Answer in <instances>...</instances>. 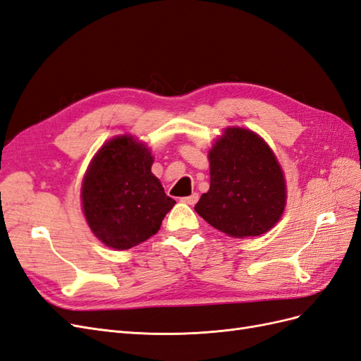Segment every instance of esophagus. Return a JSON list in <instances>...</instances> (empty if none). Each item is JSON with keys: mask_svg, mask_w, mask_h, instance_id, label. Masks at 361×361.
I'll use <instances>...</instances> for the list:
<instances>
[{"mask_svg": "<svg viewBox=\"0 0 361 361\" xmlns=\"http://www.w3.org/2000/svg\"><path fill=\"white\" fill-rule=\"evenodd\" d=\"M180 200L183 203H187V204H195V203H197V200H199V194L197 192H192L191 195H188V197H182Z\"/></svg>", "mask_w": 361, "mask_h": 361, "instance_id": "34e87169", "label": "esophagus"}]
</instances>
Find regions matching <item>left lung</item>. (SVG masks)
Wrapping results in <instances>:
<instances>
[{"instance_id":"left-lung-1","label":"left lung","mask_w":361,"mask_h":361,"mask_svg":"<svg viewBox=\"0 0 361 361\" xmlns=\"http://www.w3.org/2000/svg\"><path fill=\"white\" fill-rule=\"evenodd\" d=\"M211 187L194 206L204 221L233 238L274 227L286 206V182L274 152L253 130L227 128L209 150Z\"/></svg>"}]
</instances>
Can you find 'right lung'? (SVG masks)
I'll return each mask as SVG.
<instances>
[{
    "label": "right lung",
    "instance_id": "obj_1",
    "mask_svg": "<svg viewBox=\"0 0 361 361\" xmlns=\"http://www.w3.org/2000/svg\"><path fill=\"white\" fill-rule=\"evenodd\" d=\"M147 146L118 135L97 150L81 187L82 211L94 236L110 248L129 250L155 235L176 204L152 173Z\"/></svg>",
    "mask_w": 361,
    "mask_h": 361
}]
</instances>
